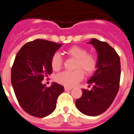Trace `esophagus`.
I'll return each mask as SVG.
<instances>
[{
  "label": "esophagus",
  "mask_w": 134,
  "mask_h": 134,
  "mask_svg": "<svg viewBox=\"0 0 134 134\" xmlns=\"http://www.w3.org/2000/svg\"><path fill=\"white\" fill-rule=\"evenodd\" d=\"M72 89V87H64V90L65 91H70Z\"/></svg>",
  "instance_id": "esophagus-1"
}]
</instances>
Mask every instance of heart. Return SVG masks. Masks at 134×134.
<instances>
[{
    "label": "heart",
    "mask_w": 134,
    "mask_h": 134,
    "mask_svg": "<svg viewBox=\"0 0 134 134\" xmlns=\"http://www.w3.org/2000/svg\"><path fill=\"white\" fill-rule=\"evenodd\" d=\"M70 57L75 59V66L77 69L74 71H64L56 76V80L59 83L67 87H73L83 78V72L90 74L96 70L97 66V59L92 54H87L86 49L83 47L75 46L68 49L65 52ZM62 58L59 53H55L52 57L51 64L54 70H59L62 66ZM82 69L81 70L80 69Z\"/></svg>",
    "instance_id": "1"
}]
</instances>
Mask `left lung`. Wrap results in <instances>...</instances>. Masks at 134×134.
<instances>
[{"label": "left lung", "instance_id": "left-lung-1", "mask_svg": "<svg viewBox=\"0 0 134 134\" xmlns=\"http://www.w3.org/2000/svg\"><path fill=\"white\" fill-rule=\"evenodd\" d=\"M87 44L93 45L98 54L96 70L87 81L93 88L82 89V96L76 100L75 105L85 115L97 116L110 106L118 93L121 62L115 49L106 42L92 38Z\"/></svg>", "mask_w": 134, "mask_h": 134}]
</instances>
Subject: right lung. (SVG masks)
<instances>
[{"label": "right lung", "instance_id": "obj_1", "mask_svg": "<svg viewBox=\"0 0 134 134\" xmlns=\"http://www.w3.org/2000/svg\"><path fill=\"white\" fill-rule=\"evenodd\" d=\"M62 45L38 38L24 44L16 54L11 84L20 105L32 116L50 115L55 110L58 96L64 92V87L57 82L49 87L41 82L51 75V59Z\"/></svg>", "mask_w": 134, "mask_h": 134}]
</instances>
